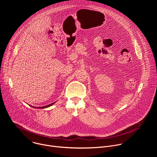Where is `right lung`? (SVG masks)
I'll list each match as a JSON object with an SVG mask.
<instances>
[{
    "instance_id": "1",
    "label": "right lung",
    "mask_w": 157,
    "mask_h": 157,
    "mask_svg": "<svg viewBox=\"0 0 157 157\" xmlns=\"http://www.w3.org/2000/svg\"><path fill=\"white\" fill-rule=\"evenodd\" d=\"M55 102H53V103H52V104H49V105H45V106H43V107H36V108H41V109H42V108H46V107H50V106H51L52 105H53V104H54ZM31 107H33V106H32L31 105Z\"/></svg>"
}]
</instances>
